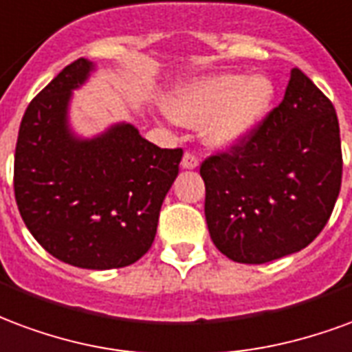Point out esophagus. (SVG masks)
<instances>
[{"label":"esophagus","mask_w":352,"mask_h":352,"mask_svg":"<svg viewBox=\"0 0 352 352\" xmlns=\"http://www.w3.org/2000/svg\"><path fill=\"white\" fill-rule=\"evenodd\" d=\"M182 166L184 168H197L199 166V157L195 155L193 151H186V155L182 159Z\"/></svg>","instance_id":"1"}]
</instances>
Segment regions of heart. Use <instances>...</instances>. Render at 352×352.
<instances>
[{
	"label": "heart",
	"instance_id": "1",
	"mask_svg": "<svg viewBox=\"0 0 352 352\" xmlns=\"http://www.w3.org/2000/svg\"><path fill=\"white\" fill-rule=\"evenodd\" d=\"M274 88L268 78L217 74L184 88L170 102L173 116L184 125L206 123V138L225 146L242 140L264 116Z\"/></svg>",
	"mask_w": 352,
	"mask_h": 352
}]
</instances>
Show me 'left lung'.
<instances>
[{"mask_svg": "<svg viewBox=\"0 0 352 352\" xmlns=\"http://www.w3.org/2000/svg\"><path fill=\"white\" fill-rule=\"evenodd\" d=\"M341 170L334 104L294 67L283 101L242 140L202 161L212 242L243 264L304 250L332 215Z\"/></svg>", "mask_w": 352, "mask_h": 352, "instance_id": "left-lung-1", "label": "left lung"}]
</instances>
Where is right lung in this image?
Here are the masks:
<instances>
[{
	"label": "right lung",
	"mask_w": 352,
	"mask_h": 352,
	"mask_svg": "<svg viewBox=\"0 0 352 352\" xmlns=\"http://www.w3.org/2000/svg\"><path fill=\"white\" fill-rule=\"evenodd\" d=\"M91 63L74 60L28 104L14 151V199L33 238L52 257L109 270L137 263L157 232L182 148H159L120 123L91 140L67 127L71 89Z\"/></svg>",
	"instance_id": "right-lung-1"
}]
</instances>
